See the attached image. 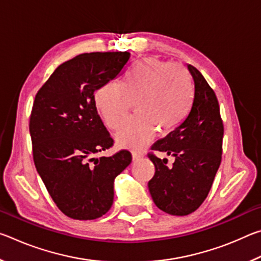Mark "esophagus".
<instances>
[{
    "label": "esophagus",
    "mask_w": 261,
    "mask_h": 261,
    "mask_svg": "<svg viewBox=\"0 0 261 261\" xmlns=\"http://www.w3.org/2000/svg\"><path fill=\"white\" fill-rule=\"evenodd\" d=\"M141 156H143V155H141V154H139V153H136V152L132 153V160H134V161L140 160Z\"/></svg>",
    "instance_id": "esophagus-1"
}]
</instances>
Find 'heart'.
Wrapping results in <instances>:
<instances>
[{
	"label": "heart",
	"mask_w": 261,
	"mask_h": 261,
	"mask_svg": "<svg viewBox=\"0 0 261 261\" xmlns=\"http://www.w3.org/2000/svg\"><path fill=\"white\" fill-rule=\"evenodd\" d=\"M95 105L109 127H117L136 100L138 113L115 135L122 147L140 151L159 129L168 132L182 123L193 102L188 72L170 62L146 57L125 72L121 84L107 83L95 93Z\"/></svg>",
	"instance_id": "obj_1"
}]
</instances>
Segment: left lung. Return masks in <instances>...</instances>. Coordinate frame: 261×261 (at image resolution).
<instances>
[{
	"label": "left lung",
	"instance_id": "1",
	"mask_svg": "<svg viewBox=\"0 0 261 261\" xmlns=\"http://www.w3.org/2000/svg\"><path fill=\"white\" fill-rule=\"evenodd\" d=\"M194 84L193 102L187 118L158 140L153 151L173 155L167 159L149 154L155 174L148 182L152 199L159 208L171 215H188L206 199L222 155L223 123L214 91L198 70L188 64Z\"/></svg>",
	"mask_w": 261,
	"mask_h": 261
}]
</instances>
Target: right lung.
Masks as SVG:
<instances>
[{
	"instance_id": "obj_1",
	"label": "right lung",
	"mask_w": 261,
	"mask_h": 261,
	"mask_svg": "<svg viewBox=\"0 0 261 261\" xmlns=\"http://www.w3.org/2000/svg\"><path fill=\"white\" fill-rule=\"evenodd\" d=\"M130 53H85L61 64L35 95L30 118L33 160L56 206L76 220L110 210L114 180L131 153L95 154L113 146L95 107L94 93L123 72Z\"/></svg>"
}]
</instances>
